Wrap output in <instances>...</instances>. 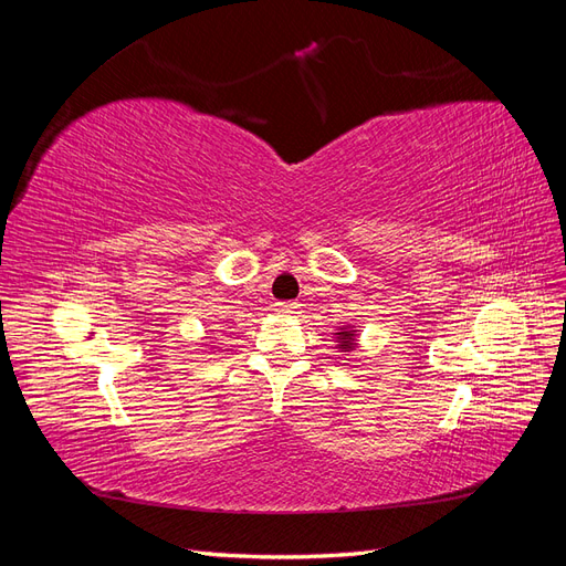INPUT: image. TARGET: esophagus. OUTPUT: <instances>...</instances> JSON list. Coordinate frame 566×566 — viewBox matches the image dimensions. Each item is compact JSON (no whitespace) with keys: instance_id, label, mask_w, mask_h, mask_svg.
<instances>
[{"instance_id":"1","label":"esophagus","mask_w":566,"mask_h":566,"mask_svg":"<svg viewBox=\"0 0 566 566\" xmlns=\"http://www.w3.org/2000/svg\"><path fill=\"white\" fill-rule=\"evenodd\" d=\"M276 312L281 316H293L300 312V304L297 302H276Z\"/></svg>"}]
</instances>
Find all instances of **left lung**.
Segmentation results:
<instances>
[{"instance_id":"obj_1","label":"left lung","mask_w":566,"mask_h":566,"mask_svg":"<svg viewBox=\"0 0 566 566\" xmlns=\"http://www.w3.org/2000/svg\"><path fill=\"white\" fill-rule=\"evenodd\" d=\"M337 337V349L342 352H352L356 347V328L354 325H342L339 333H335Z\"/></svg>"}]
</instances>
